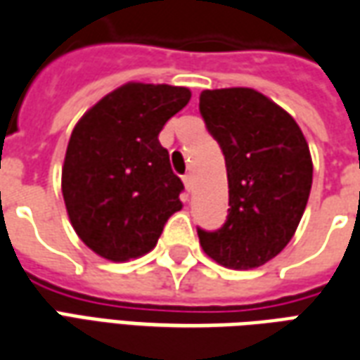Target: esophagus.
<instances>
[{"label":"esophagus","instance_id":"1","mask_svg":"<svg viewBox=\"0 0 360 360\" xmlns=\"http://www.w3.org/2000/svg\"><path fill=\"white\" fill-rule=\"evenodd\" d=\"M183 183H185V187H187V191H193L195 179H193V175H191V173H185V175H183Z\"/></svg>","mask_w":360,"mask_h":360}]
</instances>
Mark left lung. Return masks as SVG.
<instances>
[{"label": "left lung", "instance_id": "obj_1", "mask_svg": "<svg viewBox=\"0 0 360 360\" xmlns=\"http://www.w3.org/2000/svg\"><path fill=\"white\" fill-rule=\"evenodd\" d=\"M200 115L226 156L229 214L198 227L204 252L231 270H252L285 249L312 187L304 134L278 103L252 89L204 90Z\"/></svg>", "mask_w": 360, "mask_h": 360}]
</instances>
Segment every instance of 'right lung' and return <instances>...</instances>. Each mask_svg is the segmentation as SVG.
I'll list each match as a JSON object with an SVG mask.
<instances>
[{"label": "right lung", "mask_w": 360, "mask_h": 360, "mask_svg": "<svg viewBox=\"0 0 360 360\" xmlns=\"http://www.w3.org/2000/svg\"><path fill=\"white\" fill-rule=\"evenodd\" d=\"M191 100V90L127 82L75 125L61 172L71 226L111 262L156 247L165 221L183 208V183L158 134Z\"/></svg>", "instance_id": "1"}]
</instances>
